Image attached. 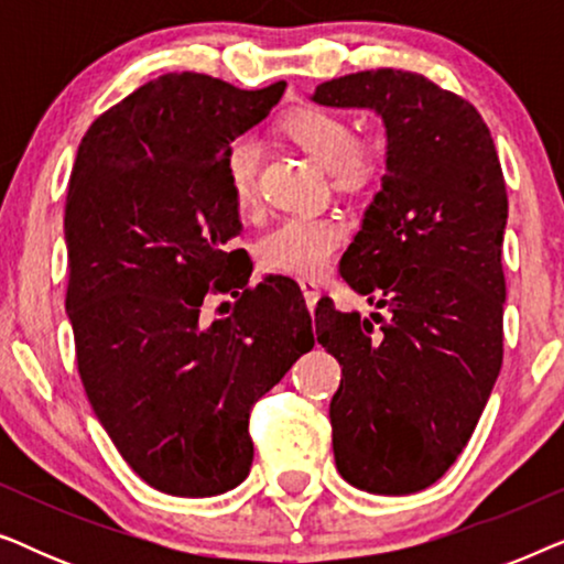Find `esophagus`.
<instances>
[{
    "label": "esophagus",
    "mask_w": 564,
    "mask_h": 564,
    "mask_svg": "<svg viewBox=\"0 0 564 564\" xmlns=\"http://www.w3.org/2000/svg\"><path fill=\"white\" fill-rule=\"evenodd\" d=\"M300 290H303V297H305V303H307V307H315V303H318V297H321V288H318V282L315 280H300Z\"/></svg>",
    "instance_id": "esophagus-1"
}]
</instances>
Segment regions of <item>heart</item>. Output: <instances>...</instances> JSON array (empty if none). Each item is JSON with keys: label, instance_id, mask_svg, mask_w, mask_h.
Segmentation results:
<instances>
[{"label": "heart", "instance_id": "heart-1", "mask_svg": "<svg viewBox=\"0 0 564 564\" xmlns=\"http://www.w3.org/2000/svg\"><path fill=\"white\" fill-rule=\"evenodd\" d=\"M282 135L328 169L338 192L357 195L380 180L384 159L375 143L357 141L344 115L326 107H297L280 122ZM226 182L238 213L257 207V149L238 138L226 151ZM344 223L336 215H290L269 228L257 243L259 264L267 272L318 276L344 241Z\"/></svg>", "mask_w": 564, "mask_h": 564}]
</instances>
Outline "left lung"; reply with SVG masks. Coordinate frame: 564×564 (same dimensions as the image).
Returning <instances> with one entry per match:
<instances>
[{"label":"left lung","mask_w":564,"mask_h":564,"mask_svg":"<svg viewBox=\"0 0 564 564\" xmlns=\"http://www.w3.org/2000/svg\"><path fill=\"white\" fill-rule=\"evenodd\" d=\"M313 102L367 107L388 133L382 189L341 259L349 288L384 313L326 300L315 336L341 365L338 473L408 496L454 465L503 365L506 180L480 112L426 76L357 72L318 84Z\"/></svg>","instance_id":"1"}]
</instances>
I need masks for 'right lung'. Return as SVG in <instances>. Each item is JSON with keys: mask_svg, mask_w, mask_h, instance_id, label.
Wrapping results in <instances>:
<instances>
[{"mask_svg": "<svg viewBox=\"0 0 564 564\" xmlns=\"http://www.w3.org/2000/svg\"><path fill=\"white\" fill-rule=\"evenodd\" d=\"M288 84L238 89L164 74L91 122L68 182L66 313L91 408L133 473L169 496H220L249 475V413L313 349L311 313L251 261L226 151ZM237 297L210 324L207 294Z\"/></svg>", "mask_w": 564, "mask_h": 564, "instance_id": "add662e5", "label": "right lung"}]
</instances>
